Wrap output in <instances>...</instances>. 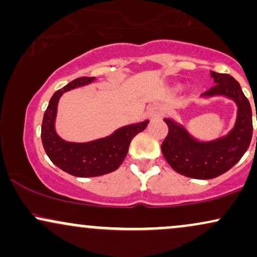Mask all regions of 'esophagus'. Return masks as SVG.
I'll return each instance as SVG.
<instances>
[{"mask_svg": "<svg viewBox=\"0 0 257 257\" xmlns=\"http://www.w3.org/2000/svg\"><path fill=\"white\" fill-rule=\"evenodd\" d=\"M162 114H163V107L159 104H153L151 107L149 108V117L151 120H156L161 118Z\"/></svg>", "mask_w": 257, "mask_h": 257, "instance_id": "1", "label": "esophagus"}]
</instances>
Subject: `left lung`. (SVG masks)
<instances>
[{
    "mask_svg": "<svg viewBox=\"0 0 257 257\" xmlns=\"http://www.w3.org/2000/svg\"><path fill=\"white\" fill-rule=\"evenodd\" d=\"M210 75L216 84L203 96L223 95L238 106L235 124L226 137L198 141L175 120L164 119L169 132L162 144V153L175 172L192 179H214L226 173L243 157L252 137L251 106L239 83L227 73L210 71Z\"/></svg>",
    "mask_w": 257,
    "mask_h": 257,
    "instance_id": "left-lung-1",
    "label": "left lung"
}]
</instances>
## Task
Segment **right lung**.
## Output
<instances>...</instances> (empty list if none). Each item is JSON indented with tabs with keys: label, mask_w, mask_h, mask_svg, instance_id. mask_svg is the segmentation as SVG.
Returning a JSON list of instances; mask_svg holds the SVG:
<instances>
[{
	"label": "right lung",
	"mask_w": 257,
	"mask_h": 257,
	"mask_svg": "<svg viewBox=\"0 0 257 257\" xmlns=\"http://www.w3.org/2000/svg\"><path fill=\"white\" fill-rule=\"evenodd\" d=\"M95 77H79L73 79L64 88L53 94L48 107L44 112L41 138L49 159L64 172L78 178H93L105 175L118 169L128 153L133 138L143 132L149 120L125 125L117 129L110 137L89 143H69L57 134L54 128L57 107L60 96L65 91L85 85Z\"/></svg>",
	"instance_id": "1"
}]
</instances>
